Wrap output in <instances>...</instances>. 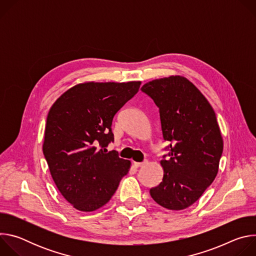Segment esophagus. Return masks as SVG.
Returning a JSON list of instances; mask_svg holds the SVG:
<instances>
[{
    "label": "esophagus",
    "mask_w": 256,
    "mask_h": 256,
    "mask_svg": "<svg viewBox=\"0 0 256 256\" xmlns=\"http://www.w3.org/2000/svg\"><path fill=\"white\" fill-rule=\"evenodd\" d=\"M144 164H146V161H144V162H134V165L136 168L142 167V166H144Z\"/></svg>",
    "instance_id": "1"
}]
</instances>
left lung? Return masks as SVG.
I'll list each match as a JSON object with an SVG mask.
<instances>
[{"label":"left lung","mask_w":256,"mask_h":256,"mask_svg":"<svg viewBox=\"0 0 256 256\" xmlns=\"http://www.w3.org/2000/svg\"><path fill=\"white\" fill-rule=\"evenodd\" d=\"M142 92L159 108L163 140L168 142L161 165L162 182L150 190L165 208L178 210L194 204L212 184L223 153V138L210 104L180 76L146 83Z\"/></svg>","instance_id":"8db88e82"}]
</instances>
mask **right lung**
Here are the masks:
<instances>
[{"instance_id": "right-lung-1", "label": "right lung", "mask_w": 256, "mask_h": 256, "mask_svg": "<svg viewBox=\"0 0 256 256\" xmlns=\"http://www.w3.org/2000/svg\"><path fill=\"white\" fill-rule=\"evenodd\" d=\"M140 82L84 83L64 92L46 118L44 155L62 196L75 208L95 210L109 202L130 162L106 147L112 124Z\"/></svg>"}]
</instances>
